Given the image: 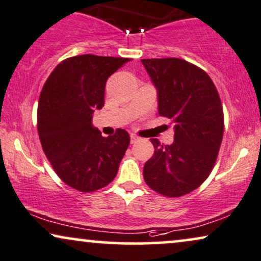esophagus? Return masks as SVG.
<instances>
[{
  "label": "esophagus",
  "mask_w": 261,
  "mask_h": 261,
  "mask_svg": "<svg viewBox=\"0 0 261 261\" xmlns=\"http://www.w3.org/2000/svg\"><path fill=\"white\" fill-rule=\"evenodd\" d=\"M139 140H140V138L137 137V135H134V134L130 135V143H132V144H135V143H137V141H139Z\"/></svg>",
  "instance_id": "1"
}]
</instances>
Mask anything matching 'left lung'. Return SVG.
<instances>
[{
    "label": "left lung",
    "mask_w": 261,
    "mask_h": 261,
    "mask_svg": "<svg viewBox=\"0 0 261 261\" xmlns=\"http://www.w3.org/2000/svg\"><path fill=\"white\" fill-rule=\"evenodd\" d=\"M157 91L158 114L174 126V143L151 139L154 153L144 165L145 182L165 197L197 189L211 172L221 147L224 117L211 77L181 59L141 60Z\"/></svg>",
    "instance_id": "1"
}]
</instances>
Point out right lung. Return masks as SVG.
Instances as JSON below:
<instances>
[{
  "label": "right lung",
  "instance_id": "add662e5",
  "mask_svg": "<svg viewBox=\"0 0 261 261\" xmlns=\"http://www.w3.org/2000/svg\"><path fill=\"white\" fill-rule=\"evenodd\" d=\"M129 59L80 55L61 62L44 84L38 103V134L43 151L64 184L93 192L114 180L129 134L117 129L101 137L92 124L104 106L108 77Z\"/></svg>",
  "mask_w": 261,
  "mask_h": 261
}]
</instances>
